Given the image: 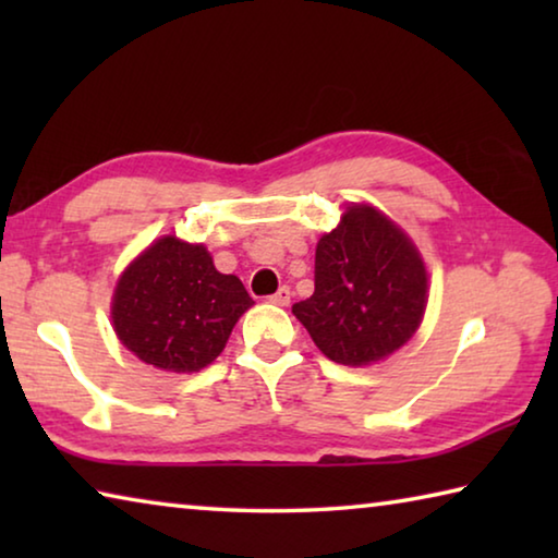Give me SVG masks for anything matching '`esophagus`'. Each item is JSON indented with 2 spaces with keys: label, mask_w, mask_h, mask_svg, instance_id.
I'll return each mask as SVG.
<instances>
[{
  "label": "esophagus",
  "mask_w": 558,
  "mask_h": 558,
  "mask_svg": "<svg viewBox=\"0 0 558 558\" xmlns=\"http://www.w3.org/2000/svg\"><path fill=\"white\" fill-rule=\"evenodd\" d=\"M290 298H292L290 288H288V286H282V288L276 292V295H270V302H272V305L286 307V305H290Z\"/></svg>",
  "instance_id": "obj_1"
}]
</instances>
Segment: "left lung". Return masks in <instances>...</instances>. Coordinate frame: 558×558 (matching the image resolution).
Here are the masks:
<instances>
[{
    "instance_id": "8db88e82",
    "label": "left lung",
    "mask_w": 558,
    "mask_h": 558,
    "mask_svg": "<svg viewBox=\"0 0 558 558\" xmlns=\"http://www.w3.org/2000/svg\"><path fill=\"white\" fill-rule=\"evenodd\" d=\"M428 272L413 241L369 204H352L317 241L315 292L292 305L319 352L344 366L376 364L421 327Z\"/></svg>"
}]
</instances>
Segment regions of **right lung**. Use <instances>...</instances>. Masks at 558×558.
<instances>
[{
	"instance_id": "obj_1",
	"label": "right lung",
	"mask_w": 558,
	"mask_h": 558,
	"mask_svg": "<svg viewBox=\"0 0 558 558\" xmlns=\"http://www.w3.org/2000/svg\"><path fill=\"white\" fill-rule=\"evenodd\" d=\"M251 305L243 282L216 270L202 243L162 235L120 276L110 317L120 342L145 364L192 374L223 352Z\"/></svg>"
}]
</instances>
